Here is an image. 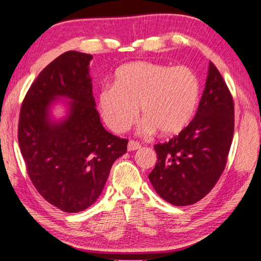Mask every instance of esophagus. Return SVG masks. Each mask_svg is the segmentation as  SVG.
I'll return each instance as SVG.
<instances>
[{
	"label": "esophagus",
	"mask_w": 261,
	"mask_h": 261,
	"mask_svg": "<svg viewBox=\"0 0 261 261\" xmlns=\"http://www.w3.org/2000/svg\"><path fill=\"white\" fill-rule=\"evenodd\" d=\"M140 147H141V145H140L138 141H136V140H130L129 144H127V150H129V151L137 150V149H139Z\"/></svg>",
	"instance_id": "34e87169"
}]
</instances>
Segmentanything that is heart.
Returning a JSON list of instances; mask_svg holds the SVG:
<instances>
[{"label": "heart", "instance_id": "b5f03b06", "mask_svg": "<svg viewBox=\"0 0 261 261\" xmlns=\"http://www.w3.org/2000/svg\"><path fill=\"white\" fill-rule=\"evenodd\" d=\"M200 96V81L188 66L131 62L116 70L114 85L99 90L98 106L106 125L122 134L139 117L144 130L176 136L190 123Z\"/></svg>", "mask_w": 261, "mask_h": 261}]
</instances>
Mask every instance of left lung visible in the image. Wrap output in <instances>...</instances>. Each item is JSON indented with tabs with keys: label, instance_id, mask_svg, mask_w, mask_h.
<instances>
[{
	"label": "left lung",
	"instance_id": "obj_1",
	"mask_svg": "<svg viewBox=\"0 0 261 261\" xmlns=\"http://www.w3.org/2000/svg\"><path fill=\"white\" fill-rule=\"evenodd\" d=\"M233 134V97L215 64L209 62L193 120L170 141L154 146L158 158L148 177L155 191L174 206L201 200L226 166Z\"/></svg>",
	"mask_w": 261,
	"mask_h": 261
}]
</instances>
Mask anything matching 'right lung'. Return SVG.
I'll use <instances>...</instances> for the list:
<instances>
[{"label": "right lung", "mask_w": 261, "mask_h": 261, "mask_svg": "<svg viewBox=\"0 0 261 261\" xmlns=\"http://www.w3.org/2000/svg\"><path fill=\"white\" fill-rule=\"evenodd\" d=\"M91 59L75 50L60 55L35 79L20 109L18 141L28 175L39 195L65 213L93 205L129 141L100 123L89 76ZM59 95L73 99L70 114L52 124L48 109Z\"/></svg>", "instance_id": "right-lung-1"}]
</instances>
